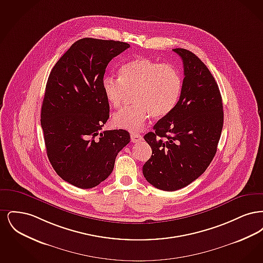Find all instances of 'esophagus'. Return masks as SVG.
I'll use <instances>...</instances> for the list:
<instances>
[{"label": "esophagus", "mask_w": 263, "mask_h": 263, "mask_svg": "<svg viewBox=\"0 0 263 263\" xmlns=\"http://www.w3.org/2000/svg\"><path fill=\"white\" fill-rule=\"evenodd\" d=\"M143 140V137L141 136V135H139V134H131V142H133V143H137V142H140V141H142Z\"/></svg>", "instance_id": "34e87169"}]
</instances>
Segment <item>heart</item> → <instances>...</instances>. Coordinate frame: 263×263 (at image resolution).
<instances>
[{"label":"heart","instance_id":"1","mask_svg":"<svg viewBox=\"0 0 263 263\" xmlns=\"http://www.w3.org/2000/svg\"><path fill=\"white\" fill-rule=\"evenodd\" d=\"M120 78L105 76L101 88L108 103L119 108L129 92L134 105L119 110L112 117L113 125L137 132L149 117L162 119L174 111L182 90V77L171 64L137 57L124 64Z\"/></svg>","mask_w":263,"mask_h":263}]
</instances>
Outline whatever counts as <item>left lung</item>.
I'll list each match as a JSON object with an SVG mask.
<instances>
[{
	"mask_svg": "<svg viewBox=\"0 0 263 263\" xmlns=\"http://www.w3.org/2000/svg\"><path fill=\"white\" fill-rule=\"evenodd\" d=\"M183 62L184 79L174 111L154 125L144 139L152 148L143 175L164 191L185 187L209 166L224 122L223 102L212 74L186 49L175 48Z\"/></svg>",
	"mask_w": 263,
	"mask_h": 263,
	"instance_id": "1",
	"label": "left lung"
}]
</instances>
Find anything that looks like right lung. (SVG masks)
Instances as JSON below:
<instances>
[{"label":"right lung","instance_id":"add662e5","mask_svg":"<svg viewBox=\"0 0 263 263\" xmlns=\"http://www.w3.org/2000/svg\"><path fill=\"white\" fill-rule=\"evenodd\" d=\"M126 42L82 38L51 70L41 107L47 157L62 179L92 188L112 173L117 154L130 142L128 131L100 132L109 118L101 84L114 57Z\"/></svg>","mask_w":263,"mask_h":263}]
</instances>
